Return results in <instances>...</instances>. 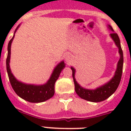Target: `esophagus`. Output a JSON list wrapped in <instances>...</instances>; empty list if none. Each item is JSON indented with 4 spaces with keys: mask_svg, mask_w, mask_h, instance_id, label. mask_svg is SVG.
Here are the masks:
<instances>
[{
    "mask_svg": "<svg viewBox=\"0 0 131 131\" xmlns=\"http://www.w3.org/2000/svg\"><path fill=\"white\" fill-rule=\"evenodd\" d=\"M65 61L69 64L70 62H71L72 56L70 55L69 53H68V54H67V55L65 56Z\"/></svg>",
    "mask_w": 131,
    "mask_h": 131,
    "instance_id": "obj_1",
    "label": "esophagus"
}]
</instances>
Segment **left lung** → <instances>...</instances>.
<instances>
[{"mask_svg":"<svg viewBox=\"0 0 131 131\" xmlns=\"http://www.w3.org/2000/svg\"><path fill=\"white\" fill-rule=\"evenodd\" d=\"M108 29L112 32L110 34V37L114 41V43L116 44L118 48V53L120 54V59L118 60L117 67H116V71L114 73V76L112 79L106 82L105 84H103L99 87H97L95 89H88L81 86V85L78 84L75 78V69L73 67H71V69L73 72V78L74 84H75V90L76 93L80 98L83 99L88 101L94 103H97L105 101L107 99L112 96L116 92L120 84L121 77H122V69H123V52H122V47L120 45V41L119 37L116 33L114 32V30L110 24H107Z\"/></svg>","mask_w":131,"mask_h":131,"instance_id":"8db88e82","label":"left lung"}]
</instances>
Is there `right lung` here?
<instances>
[{
	"mask_svg": "<svg viewBox=\"0 0 131 131\" xmlns=\"http://www.w3.org/2000/svg\"><path fill=\"white\" fill-rule=\"evenodd\" d=\"M19 26H20V24L15 29L13 37L9 41L8 47H7L8 54H7V60H6V65H7V71L9 76V81L15 93L24 100L30 102V103L44 102L51 99L54 94L55 83L60 76L61 71L64 69V68L65 67L66 64L63 60L60 62L53 69L49 80L43 84L37 85V84H26L17 80L11 72L9 63H10V58H11V43L15 37V33L17 31V30L19 28Z\"/></svg>",
	"mask_w": 131,
	"mask_h": 131,
	"instance_id": "obj_1",
	"label": "right lung"
}]
</instances>
